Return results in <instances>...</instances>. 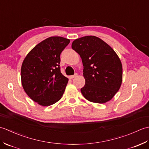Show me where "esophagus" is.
I'll use <instances>...</instances> for the list:
<instances>
[{
	"label": "esophagus",
	"instance_id": "1",
	"mask_svg": "<svg viewBox=\"0 0 149 149\" xmlns=\"http://www.w3.org/2000/svg\"><path fill=\"white\" fill-rule=\"evenodd\" d=\"M77 77V74H75L74 75H70V76H69V78L70 79H73V78H75V77Z\"/></svg>",
	"mask_w": 149,
	"mask_h": 149
}]
</instances>
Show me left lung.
I'll return each mask as SVG.
<instances>
[{"label": "left lung", "instance_id": "8db88e82", "mask_svg": "<svg viewBox=\"0 0 149 149\" xmlns=\"http://www.w3.org/2000/svg\"><path fill=\"white\" fill-rule=\"evenodd\" d=\"M72 48L77 52L84 66L85 85L81 93L88 101L104 104L115 95L122 82V65L108 44L95 36L75 40Z\"/></svg>", "mask_w": 149, "mask_h": 149}]
</instances>
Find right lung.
Instances as JSON below:
<instances>
[{
  "instance_id": "add662e5",
  "label": "right lung",
  "mask_w": 149,
  "mask_h": 149,
  "mask_svg": "<svg viewBox=\"0 0 149 149\" xmlns=\"http://www.w3.org/2000/svg\"><path fill=\"white\" fill-rule=\"evenodd\" d=\"M70 42L63 37H49L34 47L22 63V87L41 106L52 105L64 93L68 79L60 72V54Z\"/></svg>"
}]
</instances>
